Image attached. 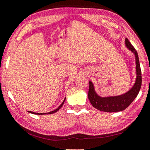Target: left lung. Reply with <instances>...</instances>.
<instances>
[{"mask_svg":"<svg viewBox=\"0 0 150 150\" xmlns=\"http://www.w3.org/2000/svg\"><path fill=\"white\" fill-rule=\"evenodd\" d=\"M125 44H126V48L130 50L135 57V63H136L135 82L132 87L128 91L122 95L102 97L98 95L97 92L96 91L93 83L91 81H89L88 98L92 106L96 109L101 110V111L108 112L122 111L132 103L140 91L142 78H141V71L138 54L127 38L125 39Z\"/></svg>","mask_w":150,"mask_h":150,"instance_id":"8db88e82","label":"left lung"}]
</instances>
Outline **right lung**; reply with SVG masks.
I'll list each match as a JSON object with an SVG mask.
<instances>
[{"label":"right lung","instance_id":"1","mask_svg":"<svg viewBox=\"0 0 150 150\" xmlns=\"http://www.w3.org/2000/svg\"><path fill=\"white\" fill-rule=\"evenodd\" d=\"M65 99H66V98H65L64 100H63V102L61 103V104L60 106H59L58 108H57V109H55L54 110H52V111H50V112H46V113H40V112H32V111H28V112H30V113H32V114H35V115H48V114H52V113H54V112H56L58 111V110L60 109V108L62 107V106L63 105V104H64V102L65 101Z\"/></svg>","mask_w":150,"mask_h":150}]
</instances>
